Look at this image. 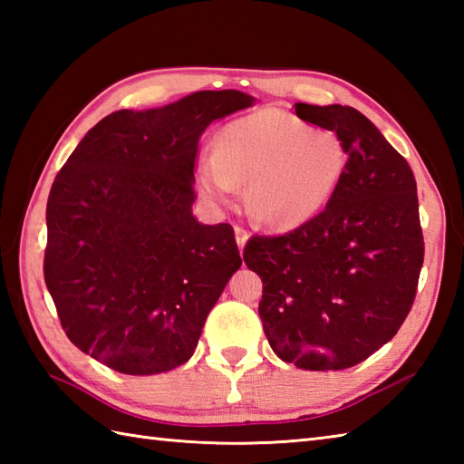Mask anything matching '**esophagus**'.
<instances>
[{
  "label": "esophagus",
  "instance_id": "esophagus-1",
  "mask_svg": "<svg viewBox=\"0 0 464 464\" xmlns=\"http://www.w3.org/2000/svg\"><path fill=\"white\" fill-rule=\"evenodd\" d=\"M235 241L239 245V251L245 249V245L249 241V233L243 229V227H235Z\"/></svg>",
  "mask_w": 464,
  "mask_h": 464
}]
</instances>
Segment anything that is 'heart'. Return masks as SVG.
Returning <instances> with one entry per match:
<instances>
[{
  "label": "heart",
  "instance_id": "obj_1",
  "mask_svg": "<svg viewBox=\"0 0 464 464\" xmlns=\"http://www.w3.org/2000/svg\"><path fill=\"white\" fill-rule=\"evenodd\" d=\"M349 151L329 130H313L279 110H263L227 123L215 151L197 161V181L219 205L247 185V209L257 223L287 231L321 215L347 173Z\"/></svg>",
  "mask_w": 464,
  "mask_h": 464
}]
</instances>
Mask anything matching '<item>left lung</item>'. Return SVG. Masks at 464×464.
<instances>
[{"label": "left lung", "mask_w": 464, "mask_h": 464, "mask_svg": "<svg viewBox=\"0 0 464 464\" xmlns=\"http://www.w3.org/2000/svg\"><path fill=\"white\" fill-rule=\"evenodd\" d=\"M337 133L347 173L321 215L281 237H253L243 259L263 281L259 314L273 353L304 371H341L389 343L422 267L417 181L405 157L349 105L295 103Z\"/></svg>", "instance_id": "obj_1"}]
</instances>
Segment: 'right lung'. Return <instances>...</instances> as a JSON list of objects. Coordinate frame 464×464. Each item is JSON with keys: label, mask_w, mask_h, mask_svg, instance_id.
<instances>
[{"label": "right lung", "mask_w": 464, "mask_h": 464, "mask_svg": "<svg viewBox=\"0 0 464 464\" xmlns=\"http://www.w3.org/2000/svg\"><path fill=\"white\" fill-rule=\"evenodd\" d=\"M195 92L92 127L47 199L44 277L77 349L125 374L191 359L207 314L241 267L229 223L195 219V157L215 120L251 107Z\"/></svg>", "instance_id": "obj_1"}]
</instances>
